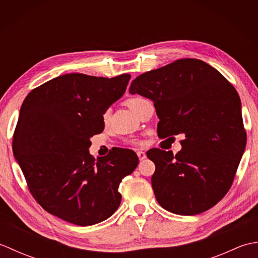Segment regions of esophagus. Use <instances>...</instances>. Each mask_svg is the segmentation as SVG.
<instances>
[{
  "label": "esophagus",
  "mask_w": 258,
  "mask_h": 258,
  "mask_svg": "<svg viewBox=\"0 0 258 258\" xmlns=\"http://www.w3.org/2000/svg\"><path fill=\"white\" fill-rule=\"evenodd\" d=\"M138 156L140 158V161H143L146 158V153L143 151H138Z\"/></svg>",
  "instance_id": "obj_1"
}]
</instances>
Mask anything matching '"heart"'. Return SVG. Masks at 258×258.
<instances>
[{
  "label": "heart",
  "mask_w": 258,
  "mask_h": 258,
  "mask_svg": "<svg viewBox=\"0 0 258 258\" xmlns=\"http://www.w3.org/2000/svg\"><path fill=\"white\" fill-rule=\"evenodd\" d=\"M143 100H144V98L143 97H140V96L130 98V100L127 101V106L134 112L136 105H138V104L141 101H143ZM102 120H103L104 124H107L108 123V120H109V109H106V111L103 112V114H102ZM133 143H135V142H133Z\"/></svg>",
  "instance_id": "heart-1"
}]
</instances>
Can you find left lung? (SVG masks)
<instances>
[{"instance_id":"1","label":"left lung","mask_w":258,"mask_h":258,"mask_svg":"<svg viewBox=\"0 0 258 258\" xmlns=\"http://www.w3.org/2000/svg\"><path fill=\"white\" fill-rule=\"evenodd\" d=\"M154 103L158 138L182 134V150L152 149V187L166 211L196 215L217 204L228 189L246 147L242 104L217 70L196 58L177 59L138 76L130 86Z\"/></svg>"}]
</instances>
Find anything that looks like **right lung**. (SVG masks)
<instances>
[{"label": "right lung", "instance_id": "right-lung-1", "mask_svg": "<svg viewBox=\"0 0 258 258\" xmlns=\"http://www.w3.org/2000/svg\"><path fill=\"white\" fill-rule=\"evenodd\" d=\"M131 79L81 73L57 76L30 92L22 104L13 154L32 195L46 212L79 226L112 216L122 179L134 172V151L115 149L93 157L91 138L104 130L102 114L119 100Z\"/></svg>", "mask_w": 258, "mask_h": 258}]
</instances>
